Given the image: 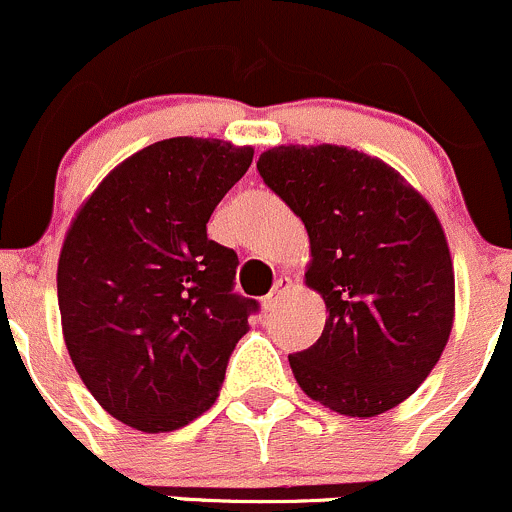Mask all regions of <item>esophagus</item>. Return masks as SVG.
<instances>
[{
	"instance_id": "obj_1",
	"label": "esophagus",
	"mask_w": 512,
	"mask_h": 512,
	"mask_svg": "<svg viewBox=\"0 0 512 512\" xmlns=\"http://www.w3.org/2000/svg\"><path fill=\"white\" fill-rule=\"evenodd\" d=\"M289 289H292V279H289V277H279L277 282H274L272 292L265 297V309H274V306L282 304V299L287 297Z\"/></svg>"
}]
</instances>
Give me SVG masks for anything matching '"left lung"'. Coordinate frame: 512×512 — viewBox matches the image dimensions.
<instances>
[{
    "mask_svg": "<svg viewBox=\"0 0 512 512\" xmlns=\"http://www.w3.org/2000/svg\"><path fill=\"white\" fill-rule=\"evenodd\" d=\"M257 171L304 223L306 284L328 311L319 341L289 355L299 387L348 417L392 410L427 380L454 326L439 218L385 161L348 147H274Z\"/></svg>",
    "mask_w": 512,
    "mask_h": 512,
    "instance_id": "obj_1",
    "label": "left lung"
}]
</instances>
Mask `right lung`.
<instances>
[{
    "mask_svg": "<svg viewBox=\"0 0 512 512\" xmlns=\"http://www.w3.org/2000/svg\"><path fill=\"white\" fill-rule=\"evenodd\" d=\"M252 147L174 137L122 161L75 215L58 260L63 338L102 410L174 432L218 397L255 299L233 292L238 255L208 220Z\"/></svg>",
    "mask_w": 512,
    "mask_h": 512,
    "instance_id": "1",
    "label": "right lung"
}]
</instances>
